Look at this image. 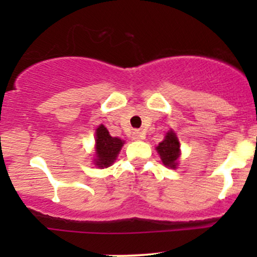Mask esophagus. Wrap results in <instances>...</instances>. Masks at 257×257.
Segmentation results:
<instances>
[{
  "instance_id": "obj_1",
  "label": "esophagus",
  "mask_w": 257,
  "mask_h": 257,
  "mask_svg": "<svg viewBox=\"0 0 257 257\" xmlns=\"http://www.w3.org/2000/svg\"><path fill=\"white\" fill-rule=\"evenodd\" d=\"M133 139L134 140H143V139H145V133L143 132H134V134H133Z\"/></svg>"
}]
</instances>
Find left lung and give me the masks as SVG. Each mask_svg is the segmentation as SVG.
I'll use <instances>...</instances> for the list:
<instances>
[{
	"instance_id": "left-lung-1",
	"label": "left lung",
	"mask_w": 257,
	"mask_h": 257,
	"mask_svg": "<svg viewBox=\"0 0 257 257\" xmlns=\"http://www.w3.org/2000/svg\"><path fill=\"white\" fill-rule=\"evenodd\" d=\"M156 150L159 153V157H161L164 166L172 168V169H176L178 159L180 157V143L175 133L173 131L168 132L164 140L158 144Z\"/></svg>"
}]
</instances>
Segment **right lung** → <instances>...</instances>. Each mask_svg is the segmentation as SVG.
Returning a JSON list of instances; mask_svg holds the SVG:
<instances>
[{"label": "right lung", "instance_id": "add662e5", "mask_svg": "<svg viewBox=\"0 0 257 257\" xmlns=\"http://www.w3.org/2000/svg\"><path fill=\"white\" fill-rule=\"evenodd\" d=\"M124 141L119 138L111 137L104 124H100L95 131V158L94 164L98 168H107L117 159Z\"/></svg>", "mask_w": 257, "mask_h": 257}]
</instances>
